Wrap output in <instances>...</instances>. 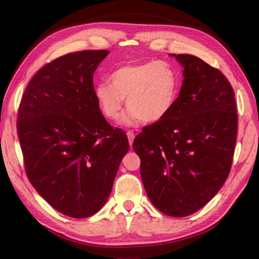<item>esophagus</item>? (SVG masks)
Here are the masks:
<instances>
[{"mask_svg":"<svg viewBox=\"0 0 259 259\" xmlns=\"http://www.w3.org/2000/svg\"><path fill=\"white\" fill-rule=\"evenodd\" d=\"M126 135H127V138H128L130 145H132V144H133V140H134V138H135V133H134V131L128 130V131L126 132Z\"/></svg>","mask_w":259,"mask_h":259,"instance_id":"34e87169","label":"esophagus"}]
</instances>
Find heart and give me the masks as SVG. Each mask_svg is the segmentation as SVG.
<instances>
[{
	"mask_svg": "<svg viewBox=\"0 0 259 259\" xmlns=\"http://www.w3.org/2000/svg\"><path fill=\"white\" fill-rule=\"evenodd\" d=\"M110 82L98 83L94 96L101 113L109 120L119 116L126 99L128 112L123 120L126 124L140 120L152 124L165 119L179 91L177 70L163 60L122 66L111 73Z\"/></svg>",
	"mask_w": 259,
	"mask_h": 259,
	"instance_id": "heart-1",
	"label": "heart"
}]
</instances>
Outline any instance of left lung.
<instances>
[{
	"label": "left lung",
	"mask_w": 259,
	"mask_h": 259,
	"mask_svg": "<svg viewBox=\"0 0 259 259\" xmlns=\"http://www.w3.org/2000/svg\"><path fill=\"white\" fill-rule=\"evenodd\" d=\"M184 81L169 114L134 139L149 200L171 217L204 206L228 177L238 133L233 89L218 69L188 54H171Z\"/></svg>",
	"instance_id": "obj_1"
}]
</instances>
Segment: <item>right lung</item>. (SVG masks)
I'll list each match as a JSON object with an SVG mask.
<instances>
[{
  "mask_svg": "<svg viewBox=\"0 0 259 259\" xmlns=\"http://www.w3.org/2000/svg\"><path fill=\"white\" fill-rule=\"evenodd\" d=\"M106 50L64 55L46 64L23 93L17 133L26 174L38 194L72 218L90 217L105 205L127 136L101 114L93 74Z\"/></svg>",
  "mask_w": 259,
  "mask_h": 259,
  "instance_id": "right-lung-1",
  "label": "right lung"
}]
</instances>
